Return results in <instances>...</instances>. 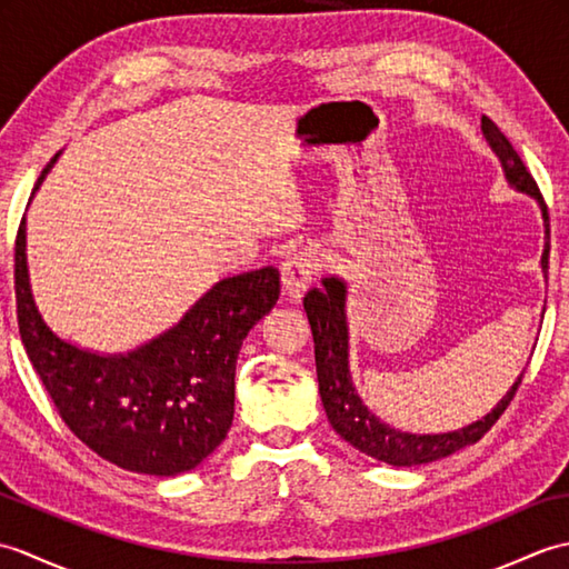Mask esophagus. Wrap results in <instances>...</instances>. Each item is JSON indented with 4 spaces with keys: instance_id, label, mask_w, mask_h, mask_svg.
<instances>
[{
    "instance_id": "34e87169",
    "label": "esophagus",
    "mask_w": 569,
    "mask_h": 569,
    "mask_svg": "<svg viewBox=\"0 0 569 569\" xmlns=\"http://www.w3.org/2000/svg\"><path fill=\"white\" fill-rule=\"evenodd\" d=\"M316 271H318V259L312 257V251H298L293 257H288L281 266L283 296L288 300H293V303H298V300L303 298L308 288L312 286Z\"/></svg>"
}]
</instances>
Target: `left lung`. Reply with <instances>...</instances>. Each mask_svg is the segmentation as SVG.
Segmentation results:
<instances>
[{
    "mask_svg": "<svg viewBox=\"0 0 569 569\" xmlns=\"http://www.w3.org/2000/svg\"><path fill=\"white\" fill-rule=\"evenodd\" d=\"M481 134H485L491 151L503 168L506 183L513 190L526 192L540 204L542 222H546V247H542L540 269L548 278V253H550V222L548 208L542 202L533 176L526 171L521 156L516 153L511 141L501 134V129L491 122L489 117H481ZM303 308L308 312V322L312 330V342H316V369L320 383L322 408L328 413L330 426L359 452H365L379 462L393 467H416L428 465L435 459H442L467 445H475L485 438V432L499 420V416L511 403V398L523 379V371L501 401L493 406L489 413L469 422V426L452 432H435V435H416L391 428L367 408L361 396L355 389L352 371H349V325H347V281L340 276H325L320 288L308 291Z\"/></svg>",
    "mask_w": 569,
    "mask_h": 569,
    "instance_id": "8db88e82",
    "label": "left lung"
}]
</instances>
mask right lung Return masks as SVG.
I'll use <instances>...</instances> for the list:
<instances>
[{
    "label": "right lung",
    "instance_id": "1",
    "mask_svg": "<svg viewBox=\"0 0 569 569\" xmlns=\"http://www.w3.org/2000/svg\"><path fill=\"white\" fill-rule=\"evenodd\" d=\"M14 286L21 342L66 426L107 462L153 477L196 469L227 438L241 342L281 293L273 266L222 278L153 340L124 355L92 352L58 337L36 308L27 217L17 234Z\"/></svg>",
    "mask_w": 569,
    "mask_h": 569
}]
</instances>
